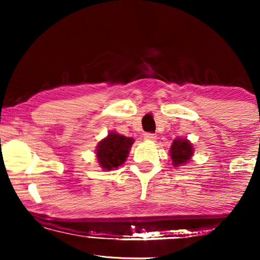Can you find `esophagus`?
Masks as SVG:
<instances>
[{"mask_svg":"<svg viewBox=\"0 0 260 260\" xmlns=\"http://www.w3.org/2000/svg\"><path fill=\"white\" fill-rule=\"evenodd\" d=\"M144 140H147V141H155L156 140V135L149 134V133L144 134Z\"/></svg>","mask_w":260,"mask_h":260,"instance_id":"1","label":"esophagus"}]
</instances>
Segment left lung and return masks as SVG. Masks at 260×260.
Segmentation results:
<instances>
[{"instance_id":"obj_1","label":"left lung","mask_w":260,"mask_h":260,"mask_svg":"<svg viewBox=\"0 0 260 260\" xmlns=\"http://www.w3.org/2000/svg\"><path fill=\"white\" fill-rule=\"evenodd\" d=\"M194 155V147L187 138L176 137L173 141L169 150V156L174 167L186 166V163L191 161Z\"/></svg>"}]
</instances>
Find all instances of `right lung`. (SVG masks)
I'll use <instances>...</instances> for the list:
<instances>
[{"instance_id": "add662e5", "label": "right lung", "mask_w": 260, "mask_h": 260, "mask_svg": "<svg viewBox=\"0 0 260 260\" xmlns=\"http://www.w3.org/2000/svg\"><path fill=\"white\" fill-rule=\"evenodd\" d=\"M134 142V138L126 137L116 131H110L108 136L98 142L95 148V157L99 167L104 172H110L124 165Z\"/></svg>"}]
</instances>
